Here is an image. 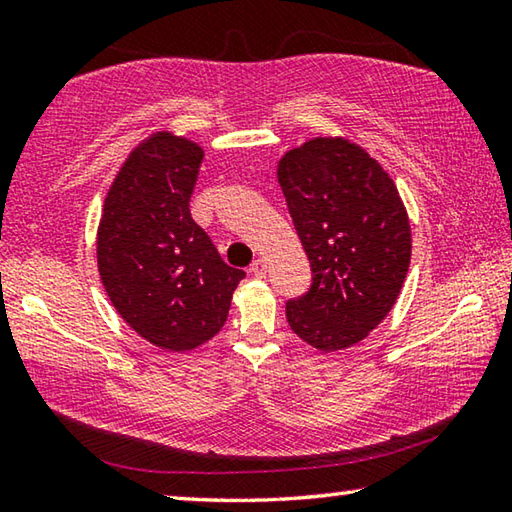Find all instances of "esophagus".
Instances as JSON below:
<instances>
[{
  "label": "esophagus",
  "instance_id": "esophagus-1",
  "mask_svg": "<svg viewBox=\"0 0 512 512\" xmlns=\"http://www.w3.org/2000/svg\"><path fill=\"white\" fill-rule=\"evenodd\" d=\"M250 273L255 277H264L266 275V259H255L253 266H250Z\"/></svg>",
  "mask_w": 512,
  "mask_h": 512
}]
</instances>
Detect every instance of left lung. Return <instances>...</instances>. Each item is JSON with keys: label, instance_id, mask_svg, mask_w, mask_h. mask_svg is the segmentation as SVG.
<instances>
[{"label": "left lung", "instance_id": "1", "mask_svg": "<svg viewBox=\"0 0 512 512\" xmlns=\"http://www.w3.org/2000/svg\"><path fill=\"white\" fill-rule=\"evenodd\" d=\"M311 287L287 302L302 341L323 352L366 339L393 309L411 262L409 216L377 160L341 137H316L277 164Z\"/></svg>", "mask_w": 512, "mask_h": 512}]
</instances>
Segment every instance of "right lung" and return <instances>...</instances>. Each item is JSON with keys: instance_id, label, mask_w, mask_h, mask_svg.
<instances>
[{"instance_id": "right-lung-1", "label": "right lung", "mask_w": 512, "mask_h": 512, "mask_svg": "<svg viewBox=\"0 0 512 512\" xmlns=\"http://www.w3.org/2000/svg\"><path fill=\"white\" fill-rule=\"evenodd\" d=\"M203 149L158 133L128 155L99 223L101 282L119 316L169 352H187L223 327L246 273L221 259L192 219Z\"/></svg>"}]
</instances>
